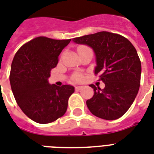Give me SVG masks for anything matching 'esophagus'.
Masks as SVG:
<instances>
[{
	"label": "esophagus",
	"instance_id": "34e87169",
	"mask_svg": "<svg viewBox=\"0 0 154 154\" xmlns=\"http://www.w3.org/2000/svg\"><path fill=\"white\" fill-rule=\"evenodd\" d=\"M82 88H83V86L78 85V86H76V90H82Z\"/></svg>",
	"mask_w": 154,
	"mask_h": 154
}]
</instances>
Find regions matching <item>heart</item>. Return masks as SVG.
Segmentation results:
<instances>
[{
	"label": "heart",
	"instance_id": "heart-1",
	"mask_svg": "<svg viewBox=\"0 0 154 154\" xmlns=\"http://www.w3.org/2000/svg\"><path fill=\"white\" fill-rule=\"evenodd\" d=\"M76 79L80 80V79H81V77H80V76H77V77H76Z\"/></svg>",
	"mask_w": 154,
	"mask_h": 154
}]
</instances>
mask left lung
<instances>
[{"label":"left lung","mask_w":154,"mask_h":154,"mask_svg":"<svg viewBox=\"0 0 154 154\" xmlns=\"http://www.w3.org/2000/svg\"><path fill=\"white\" fill-rule=\"evenodd\" d=\"M87 45L95 55L94 72L100 73L105 87L90 85L94 96L86 101L90 112L101 119L115 120L126 113L137 97L140 83L141 64L132 43L117 34L101 32L73 38Z\"/></svg>","instance_id":"obj_1"}]
</instances>
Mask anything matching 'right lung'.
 Returning <instances> with one entry per match:
<instances>
[{
  "label": "right lung",
  "mask_w": 154,
  "mask_h": 154,
  "mask_svg": "<svg viewBox=\"0 0 154 154\" xmlns=\"http://www.w3.org/2000/svg\"><path fill=\"white\" fill-rule=\"evenodd\" d=\"M71 39L37 37L22 46L11 64L9 81L17 105L38 124H48L66 112L72 85L49 84L51 70Z\"/></svg>",
  "instance_id": "right-lung-1"
}]
</instances>
